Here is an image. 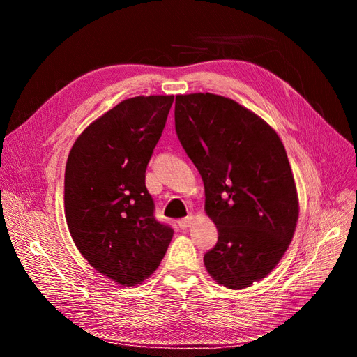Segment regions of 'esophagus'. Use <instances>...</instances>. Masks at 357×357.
Masks as SVG:
<instances>
[{"label": "esophagus", "mask_w": 357, "mask_h": 357, "mask_svg": "<svg viewBox=\"0 0 357 357\" xmlns=\"http://www.w3.org/2000/svg\"><path fill=\"white\" fill-rule=\"evenodd\" d=\"M194 224V216H187V218H182V220H179L178 221V225L182 228V229H185V228H188V227H191Z\"/></svg>", "instance_id": "34e87169"}]
</instances>
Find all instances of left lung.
<instances>
[{"mask_svg":"<svg viewBox=\"0 0 357 357\" xmlns=\"http://www.w3.org/2000/svg\"><path fill=\"white\" fill-rule=\"evenodd\" d=\"M175 129L218 228L206 270L228 289H243L278 266L294 237L300 209L284 146L257 114L212 93L178 95Z\"/></svg>","mask_w":357,"mask_h":357,"instance_id":"left-lung-1","label":"left lung"}]
</instances>
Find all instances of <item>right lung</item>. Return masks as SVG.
I'll use <instances>...</instances> for the list:
<instances>
[{
    "instance_id": "right-lung-1",
    "label": "right lung",
    "mask_w": 357,
    "mask_h": 357,
    "mask_svg": "<svg viewBox=\"0 0 357 357\" xmlns=\"http://www.w3.org/2000/svg\"><path fill=\"white\" fill-rule=\"evenodd\" d=\"M174 96L120 102L78 136L65 169V216L91 267L135 286L162 262L174 229L154 216L145 170Z\"/></svg>"
}]
</instances>
